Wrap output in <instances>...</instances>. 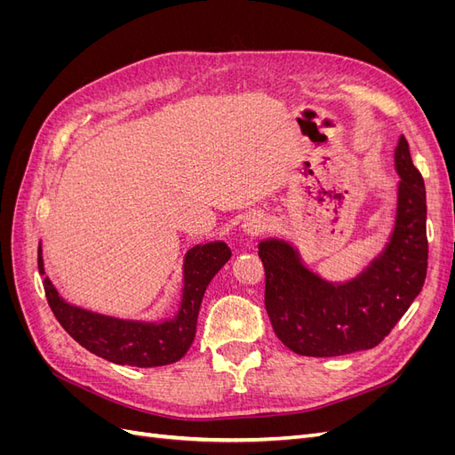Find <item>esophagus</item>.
<instances>
[{
  "instance_id": "esophagus-1",
  "label": "esophagus",
  "mask_w": 455,
  "mask_h": 455,
  "mask_svg": "<svg viewBox=\"0 0 455 455\" xmlns=\"http://www.w3.org/2000/svg\"><path fill=\"white\" fill-rule=\"evenodd\" d=\"M241 228H243L246 235L256 237V235H259V233H264L267 229V218L264 214H259V212L249 214L244 218V222H243Z\"/></svg>"
}]
</instances>
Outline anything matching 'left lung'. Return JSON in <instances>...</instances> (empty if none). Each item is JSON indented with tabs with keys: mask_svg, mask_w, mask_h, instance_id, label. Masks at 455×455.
I'll list each match as a JSON object with an SVG mask.
<instances>
[{
	"mask_svg": "<svg viewBox=\"0 0 455 455\" xmlns=\"http://www.w3.org/2000/svg\"><path fill=\"white\" fill-rule=\"evenodd\" d=\"M395 224L383 249L347 281L309 269L294 244L258 243L266 267V309L275 334L304 356H339L376 347L421 292L427 275L425 184L404 136L395 148Z\"/></svg>",
	"mask_w": 455,
	"mask_h": 455,
	"instance_id": "1",
	"label": "left lung"
}]
</instances>
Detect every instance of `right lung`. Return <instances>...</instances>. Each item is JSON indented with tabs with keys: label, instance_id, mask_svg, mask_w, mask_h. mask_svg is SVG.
Returning a JSON list of instances; mask_svg holds the SVG:
<instances>
[{
	"label": "right lung",
	"instance_id": "obj_1",
	"mask_svg": "<svg viewBox=\"0 0 455 455\" xmlns=\"http://www.w3.org/2000/svg\"><path fill=\"white\" fill-rule=\"evenodd\" d=\"M231 258L224 241L196 244L186 252L182 266V296L178 309L161 321H132L102 315L66 301L49 277L44 288L49 306L62 328L81 347L102 359L123 364L154 368L180 361L194 343L197 315L206 286ZM39 275H45L44 251L37 246Z\"/></svg>",
	"mask_w": 455,
	"mask_h": 455
}]
</instances>
